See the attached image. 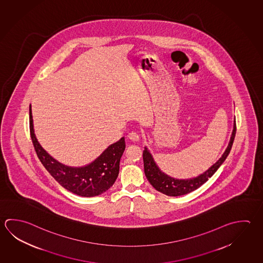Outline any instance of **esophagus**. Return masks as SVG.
Instances as JSON below:
<instances>
[{
    "label": "esophagus",
    "instance_id": "1",
    "mask_svg": "<svg viewBox=\"0 0 263 263\" xmlns=\"http://www.w3.org/2000/svg\"><path fill=\"white\" fill-rule=\"evenodd\" d=\"M128 137H129V140H132V141H134V142H137L140 140V136H139V134L137 133H135V132H132V133H129L128 134Z\"/></svg>",
    "mask_w": 263,
    "mask_h": 263
}]
</instances>
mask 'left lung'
Returning a JSON list of instances; mask_svg holds the SVG:
<instances>
[{
    "instance_id": "1",
    "label": "left lung",
    "mask_w": 263,
    "mask_h": 263,
    "mask_svg": "<svg viewBox=\"0 0 263 263\" xmlns=\"http://www.w3.org/2000/svg\"><path fill=\"white\" fill-rule=\"evenodd\" d=\"M235 133H236V124H235V119H234V128H233L228 146L225 149L224 153L222 154L221 157L212 166H210L205 172L198 176L190 178V179H176L163 172L158 167V164L154 160L153 156L150 153L148 148L145 146L143 153L144 174L147 178L148 182L151 183V185L157 191L160 192L166 196H183L195 191L202 184H204L210 177L218 171V168L221 166V164L224 162L234 143Z\"/></svg>"
}]
</instances>
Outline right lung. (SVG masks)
I'll return each instance as SVG.
<instances>
[{"instance_id": "right-lung-1", "label": "right lung", "mask_w": 263, "mask_h": 263, "mask_svg": "<svg viewBox=\"0 0 263 263\" xmlns=\"http://www.w3.org/2000/svg\"><path fill=\"white\" fill-rule=\"evenodd\" d=\"M29 130L34 149L40 161L57 182L78 196H99L114 184L120 172V161L125 150L124 137L110 144L92 162L71 167L59 162L40 144L34 134L31 105H29Z\"/></svg>"}]
</instances>
